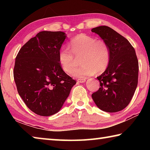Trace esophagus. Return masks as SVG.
I'll use <instances>...</instances> for the list:
<instances>
[{
  "mask_svg": "<svg viewBox=\"0 0 150 150\" xmlns=\"http://www.w3.org/2000/svg\"><path fill=\"white\" fill-rule=\"evenodd\" d=\"M85 81H86L85 79H79L77 80V82L78 83H84V82H85Z\"/></svg>",
  "mask_w": 150,
  "mask_h": 150,
  "instance_id": "34e87169",
  "label": "esophagus"
}]
</instances>
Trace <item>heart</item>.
Instances as JSON below:
<instances>
[{"label":"heart","instance_id":"heart-1","mask_svg":"<svg viewBox=\"0 0 150 150\" xmlns=\"http://www.w3.org/2000/svg\"><path fill=\"white\" fill-rule=\"evenodd\" d=\"M69 48L62 47L59 52V62L63 70L69 73L76 62V57L81 55V66L71 72L73 77L82 78L106 69L110 59L108 44L103 40L80 34L70 40Z\"/></svg>","mask_w":150,"mask_h":150}]
</instances>
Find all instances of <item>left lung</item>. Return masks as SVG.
<instances>
[{
	"mask_svg": "<svg viewBox=\"0 0 150 150\" xmlns=\"http://www.w3.org/2000/svg\"><path fill=\"white\" fill-rule=\"evenodd\" d=\"M91 31L108 44L110 52L108 67L96 77L100 87L92 94V98L100 110L120 111L130 103L138 85L139 67L135 50L128 40L110 27L100 26Z\"/></svg>",
	"mask_w": 150,
	"mask_h": 150,
	"instance_id": "8db88e82",
	"label": "left lung"
}]
</instances>
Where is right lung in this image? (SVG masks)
<instances>
[{
  "label": "right lung",
  "mask_w": 150,
  "mask_h": 150,
  "mask_svg": "<svg viewBox=\"0 0 150 150\" xmlns=\"http://www.w3.org/2000/svg\"><path fill=\"white\" fill-rule=\"evenodd\" d=\"M66 38L63 32H40L21 47L16 57L14 79L18 93L38 115L58 112L76 84L59 62Z\"/></svg>",
  "instance_id": "1"
}]
</instances>
